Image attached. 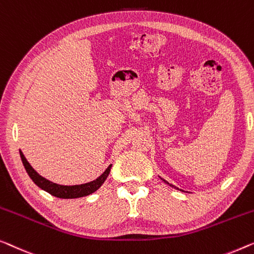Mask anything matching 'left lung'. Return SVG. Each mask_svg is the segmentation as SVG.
<instances>
[{
	"label": "left lung",
	"mask_w": 254,
	"mask_h": 254,
	"mask_svg": "<svg viewBox=\"0 0 254 254\" xmlns=\"http://www.w3.org/2000/svg\"><path fill=\"white\" fill-rule=\"evenodd\" d=\"M161 179H162V178H161ZM162 180H163V181H164V183H165V184H168V185H170V184H169V183H168V181H165V180H164V179H162ZM170 186H171V187H173V188H176V189H179V188H177V187H176V186H173V185H170ZM179 190H181V189H179ZM181 191H183V190H181Z\"/></svg>",
	"instance_id": "left-lung-1"
}]
</instances>
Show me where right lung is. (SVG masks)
<instances>
[{"label": "right lung", "instance_id": "right-lung-1", "mask_svg": "<svg viewBox=\"0 0 254 254\" xmlns=\"http://www.w3.org/2000/svg\"><path fill=\"white\" fill-rule=\"evenodd\" d=\"M20 153V157L22 161V164L25 166L26 172L28 173L30 179L34 181V184L36 186H39L41 189H43L49 194L59 198H78L83 197V196H88L92 194L96 190H98L101 187V185L105 183V180L107 179V177L111 172L112 164L105 170V172L100 177H98L96 180L90 181V183L82 184V185H74V186H64V185H58L52 183V181L45 179L42 176H40L35 170L33 169V166L28 163V161L26 160L21 150H19Z\"/></svg>", "mask_w": 254, "mask_h": 254}]
</instances>
